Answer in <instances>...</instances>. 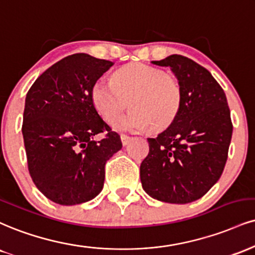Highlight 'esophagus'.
I'll return each mask as SVG.
<instances>
[{"instance_id":"esophagus-1","label":"esophagus","mask_w":255,"mask_h":255,"mask_svg":"<svg viewBox=\"0 0 255 255\" xmlns=\"http://www.w3.org/2000/svg\"><path fill=\"white\" fill-rule=\"evenodd\" d=\"M130 140H131V136L127 135V134H121V141H122V143H124L125 146L127 145V143L129 142Z\"/></svg>"}]
</instances>
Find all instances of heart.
<instances>
[{
    "instance_id": "1",
    "label": "heart",
    "mask_w": 255,
    "mask_h": 255,
    "mask_svg": "<svg viewBox=\"0 0 255 255\" xmlns=\"http://www.w3.org/2000/svg\"><path fill=\"white\" fill-rule=\"evenodd\" d=\"M91 100L101 116L114 122L119 130L139 131L152 127L164 129L176 120L183 101L182 85L176 77L157 67L134 63L116 71L110 79L100 78L91 89Z\"/></svg>"
}]
</instances>
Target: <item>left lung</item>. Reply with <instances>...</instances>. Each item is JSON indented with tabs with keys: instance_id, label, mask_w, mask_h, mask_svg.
<instances>
[{
	"instance_id": "1",
	"label": "left lung",
	"mask_w": 255,
	"mask_h": 255,
	"mask_svg": "<svg viewBox=\"0 0 255 255\" xmlns=\"http://www.w3.org/2000/svg\"><path fill=\"white\" fill-rule=\"evenodd\" d=\"M154 65L168 66L183 90L176 120L157 137L140 165L142 188L166 203L203 197L220 179L231 145L233 124L223 89L203 66L172 54Z\"/></svg>"
}]
</instances>
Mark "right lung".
Wrapping results in <instances>:
<instances>
[{
  "instance_id": "1",
  "label": "right lung",
  "mask_w": 255,
  "mask_h": 255,
  "mask_svg": "<svg viewBox=\"0 0 255 255\" xmlns=\"http://www.w3.org/2000/svg\"><path fill=\"white\" fill-rule=\"evenodd\" d=\"M113 61L76 53L40 75L27 93L22 135L33 183L54 203L90 201L103 189L104 167L121 137L98 115L94 83ZM104 132L102 140L93 136Z\"/></svg>"
}]
</instances>
